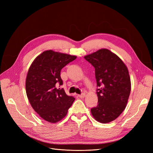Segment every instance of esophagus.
Listing matches in <instances>:
<instances>
[{
  "mask_svg": "<svg viewBox=\"0 0 153 153\" xmlns=\"http://www.w3.org/2000/svg\"><path fill=\"white\" fill-rule=\"evenodd\" d=\"M78 96L79 97V98H85V93H82V94L78 95Z\"/></svg>",
  "mask_w": 153,
  "mask_h": 153,
  "instance_id": "obj_1",
  "label": "esophagus"
}]
</instances>
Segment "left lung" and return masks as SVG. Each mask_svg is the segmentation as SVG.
<instances>
[{"mask_svg": "<svg viewBox=\"0 0 153 153\" xmlns=\"http://www.w3.org/2000/svg\"><path fill=\"white\" fill-rule=\"evenodd\" d=\"M95 68L98 104L91 108L93 117L101 123L117 119L125 109L131 91L128 68L116 54L102 48L84 56Z\"/></svg>", "mask_w": 153, "mask_h": 153, "instance_id": "left-lung-1", "label": "left lung"}]
</instances>
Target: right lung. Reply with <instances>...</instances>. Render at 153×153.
I'll use <instances>...</instances> for the list:
<instances>
[{
    "mask_svg": "<svg viewBox=\"0 0 153 153\" xmlns=\"http://www.w3.org/2000/svg\"><path fill=\"white\" fill-rule=\"evenodd\" d=\"M76 56L46 50L32 62L27 73L25 89L35 112L45 121L56 123L65 117L75 98L68 96L62 85L61 69Z\"/></svg>",
    "mask_w": 153,
    "mask_h": 153,
    "instance_id": "add662e5",
    "label": "right lung"
}]
</instances>
